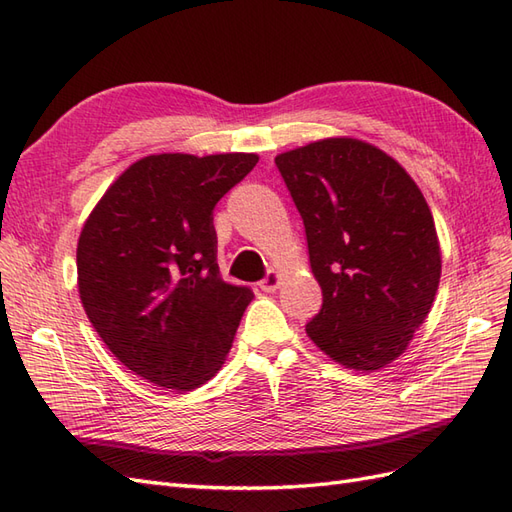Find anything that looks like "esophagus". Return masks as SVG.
<instances>
[{
    "label": "esophagus",
    "instance_id": "1",
    "mask_svg": "<svg viewBox=\"0 0 512 512\" xmlns=\"http://www.w3.org/2000/svg\"><path fill=\"white\" fill-rule=\"evenodd\" d=\"M280 282H282V276L278 271H269L267 276L260 280V289H263L265 293H273L280 286Z\"/></svg>",
    "mask_w": 512,
    "mask_h": 512
}]
</instances>
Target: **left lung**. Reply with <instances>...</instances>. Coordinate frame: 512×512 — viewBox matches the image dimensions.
<instances>
[{"mask_svg":"<svg viewBox=\"0 0 512 512\" xmlns=\"http://www.w3.org/2000/svg\"><path fill=\"white\" fill-rule=\"evenodd\" d=\"M304 219L323 306L306 334L347 369L378 371L406 352L441 280L426 197L393 156L330 136L276 156Z\"/></svg>","mask_w":512,"mask_h":512,"instance_id":"obj_1","label":"left lung"}]
</instances>
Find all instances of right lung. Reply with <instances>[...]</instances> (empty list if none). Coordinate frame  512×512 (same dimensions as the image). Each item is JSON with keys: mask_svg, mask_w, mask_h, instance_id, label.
I'll return each instance as SVG.
<instances>
[{"mask_svg": "<svg viewBox=\"0 0 512 512\" xmlns=\"http://www.w3.org/2000/svg\"><path fill=\"white\" fill-rule=\"evenodd\" d=\"M258 154H152L132 165L84 221L78 291L108 350L136 376L191 391L221 369L252 302L223 282L213 208Z\"/></svg>", "mask_w": 512, "mask_h": 512, "instance_id": "right-lung-1", "label": "right lung"}]
</instances>
